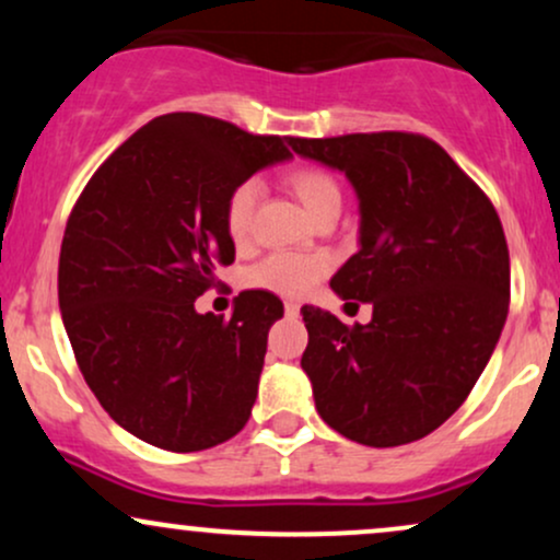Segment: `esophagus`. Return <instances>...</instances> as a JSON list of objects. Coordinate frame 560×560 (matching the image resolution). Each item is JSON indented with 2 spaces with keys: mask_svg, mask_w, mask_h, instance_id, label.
Returning a JSON list of instances; mask_svg holds the SVG:
<instances>
[{
  "mask_svg": "<svg viewBox=\"0 0 560 560\" xmlns=\"http://www.w3.org/2000/svg\"><path fill=\"white\" fill-rule=\"evenodd\" d=\"M284 313H287L289 318L300 316V305H298V302H287V305H284Z\"/></svg>",
  "mask_w": 560,
  "mask_h": 560,
  "instance_id": "obj_1",
  "label": "esophagus"
}]
</instances>
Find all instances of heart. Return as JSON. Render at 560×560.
I'll return each mask as SVG.
<instances>
[{
	"label": "heart",
	"mask_w": 560,
	"mask_h": 560,
	"mask_svg": "<svg viewBox=\"0 0 560 560\" xmlns=\"http://www.w3.org/2000/svg\"><path fill=\"white\" fill-rule=\"evenodd\" d=\"M292 189L305 205V210L313 218H318L326 210L342 208V189L331 173L320 168H305L292 176ZM262 186L258 178H244L229 191L226 197V229L234 242H244L253 231L255 210H258ZM329 271V260L324 255H305V253H273L262 258L253 271L247 273L249 287L268 289V292L284 294V298H302L324 279Z\"/></svg>",
	"instance_id": "1"
}]
</instances>
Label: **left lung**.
Masks as SVG:
<instances>
[{"mask_svg": "<svg viewBox=\"0 0 560 560\" xmlns=\"http://www.w3.org/2000/svg\"><path fill=\"white\" fill-rule=\"evenodd\" d=\"M289 147L342 171L355 189L361 249L331 289L374 307L369 324L355 326L313 305L300 311V365L318 416L369 447L421 440L464 405L503 331V223L485 191L421 133L292 137Z\"/></svg>", "mask_w": 560, "mask_h": 560, "instance_id": "8db88e82", "label": "left lung"}]
</instances>
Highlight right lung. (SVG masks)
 <instances>
[{
  "label": "right lung",
  "mask_w": 560,
  "mask_h": 560,
  "mask_svg": "<svg viewBox=\"0 0 560 560\" xmlns=\"http://www.w3.org/2000/svg\"><path fill=\"white\" fill-rule=\"evenodd\" d=\"M287 158L281 137L160 115L96 168L68 218L57 294L70 347L110 419L150 445L215 447L253 413L284 305L249 289L223 320L195 300L234 262L229 191Z\"/></svg>",
  "instance_id": "add662e5"
}]
</instances>
